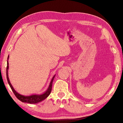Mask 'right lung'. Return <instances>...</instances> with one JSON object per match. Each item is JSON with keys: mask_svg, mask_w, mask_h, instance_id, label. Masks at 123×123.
Segmentation results:
<instances>
[{"mask_svg": "<svg viewBox=\"0 0 123 123\" xmlns=\"http://www.w3.org/2000/svg\"><path fill=\"white\" fill-rule=\"evenodd\" d=\"M9 56H8V60L9 59ZM7 60V69H6V75H7V79L8 81V84L10 86V87L11 88L12 92H14L15 94V96L19 99L20 101H21L23 103H27L29 104H37L38 103H40V102L44 100V99H45L48 97L49 95V94L51 93V90H52V83H53V81L54 80V78L55 76V75H54V76L52 78V79L50 83H49V85L48 88L47 89V90L43 93L42 94H40V95H32L30 96H24L18 93L16 91L14 88H13L12 86V85L11 83H10L9 77H8V70L9 69V63L8 61Z\"/></svg>", "mask_w": 123, "mask_h": 123, "instance_id": "right-lung-1", "label": "right lung"}]
</instances>
